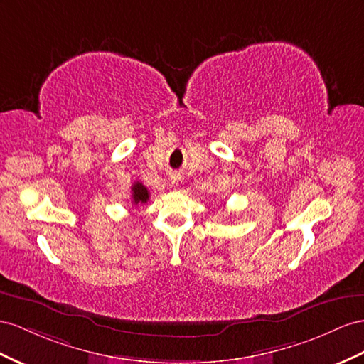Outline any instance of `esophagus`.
<instances>
[{"label": "esophagus", "instance_id": "esophagus-1", "mask_svg": "<svg viewBox=\"0 0 364 364\" xmlns=\"http://www.w3.org/2000/svg\"><path fill=\"white\" fill-rule=\"evenodd\" d=\"M178 181H180V175H172L171 176V183L172 184H178Z\"/></svg>", "mask_w": 364, "mask_h": 364}]
</instances>
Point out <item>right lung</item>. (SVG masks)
Instances as JSON below:
<instances>
[{"instance_id": "add662e5", "label": "right lung", "mask_w": 364, "mask_h": 364, "mask_svg": "<svg viewBox=\"0 0 364 364\" xmlns=\"http://www.w3.org/2000/svg\"><path fill=\"white\" fill-rule=\"evenodd\" d=\"M132 200L134 204H144L149 200V191L146 186H143V183L136 181L135 184H132Z\"/></svg>"}]
</instances>
